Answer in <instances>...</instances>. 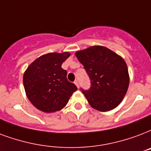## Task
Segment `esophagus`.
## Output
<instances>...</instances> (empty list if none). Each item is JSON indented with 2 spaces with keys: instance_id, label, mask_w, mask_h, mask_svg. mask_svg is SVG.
Listing matches in <instances>:
<instances>
[{
  "instance_id": "1",
  "label": "esophagus",
  "mask_w": 151,
  "mask_h": 151,
  "mask_svg": "<svg viewBox=\"0 0 151 151\" xmlns=\"http://www.w3.org/2000/svg\"><path fill=\"white\" fill-rule=\"evenodd\" d=\"M74 84H75L76 86H77V87H78V88H79V83H78V80H76L75 81H74Z\"/></svg>"
}]
</instances>
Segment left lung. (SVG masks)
I'll return each mask as SVG.
<instances>
[{
  "mask_svg": "<svg viewBox=\"0 0 151 151\" xmlns=\"http://www.w3.org/2000/svg\"><path fill=\"white\" fill-rule=\"evenodd\" d=\"M75 55L90 79V88H81L88 104L101 111L118 106L129 86L128 70L124 59L101 46L79 50Z\"/></svg>",
  "mask_w": 151,
  "mask_h": 151,
  "instance_id": "left-lung-1",
  "label": "left lung"
}]
</instances>
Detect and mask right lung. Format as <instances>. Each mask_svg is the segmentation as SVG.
<instances>
[{
	"label": "right lung",
	"instance_id": "right-lung-1",
	"mask_svg": "<svg viewBox=\"0 0 151 151\" xmlns=\"http://www.w3.org/2000/svg\"><path fill=\"white\" fill-rule=\"evenodd\" d=\"M70 53H49L42 55L27 67L24 86L27 98L36 109L44 112L59 111L66 105L78 88L66 78L62 64Z\"/></svg>",
	"mask_w": 151,
	"mask_h": 151
}]
</instances>
